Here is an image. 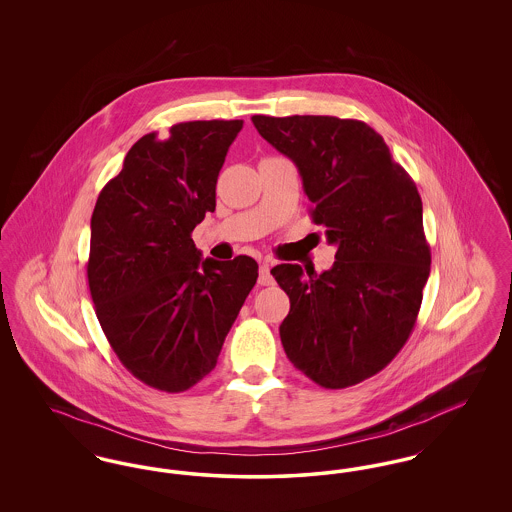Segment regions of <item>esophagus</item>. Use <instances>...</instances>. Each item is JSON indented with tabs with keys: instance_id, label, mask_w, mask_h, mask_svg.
<instances>
[{
	"instance_id": "obj_1",
	"label": "esophagus",
	"mask_w": 512,
	"mask_h": 512,
	"mask_svg": "<svg viewBox=\"0 0 512 512\" xmlns=\"http://www.w3.org/2000/svg\"><path fill=\"white\" fill-rule=\"evenodd\" d=\"M259 284L261 286H272L274 284V278L270 274V265H268L267 261H263L261 267H259Z\"/></svg>"
}]
</instances>
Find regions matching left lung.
<instances>
[{
	"label": "left lung",
	"instance_id": "obj_1",
	"mask_svg": "<svg viewBox=\"0 0 512 512\" xmlns=\"http://www.w3.org/2000/svg\"><path fill=\"white\" fill-rule=\"evenodd\" d=\"M251 121L295 163L311 219L338 247L322 274L290 263L270 270L290 297L280 324L284 351L326 390L355 386L390 365L413 332L432 263L422 199L366 122L324 115Z\"/></svg>",
	"mask_w": 512,
	"mask_h": 512
}]
</instances>
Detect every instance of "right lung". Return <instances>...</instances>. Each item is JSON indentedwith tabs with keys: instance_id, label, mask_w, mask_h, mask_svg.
I'll use <instances>...</instances> for the list:
<instances>
[{
	"instance_id": "1",
	"label": "right lung",
	"mask_w": 512,
	"mask_h": 512,
	"mask_svg": "<svg viewBox=\"0 0 512 512\" xmlns=\"http://www.w3.org/2000/svg\"><path fill=\"white\" fill-rule=\"evenodd\" d=\"M244 121H190L142 136L96 201L88 284L101 330L149 388L203 380L253 290L259 265L201 259L192 232L217 207V178Z\"/></svg>"
}]
</instances>
